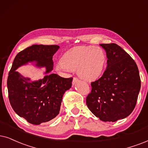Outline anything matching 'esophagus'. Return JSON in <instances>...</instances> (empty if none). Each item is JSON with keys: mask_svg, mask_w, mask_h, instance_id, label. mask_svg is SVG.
<instances>
[{"mask_svg": "<svg viewBox=\"0 0 148 148\" xmlns=\"http://www.w3.org/2000/svg\"><path fill=\"white\" fill-rule=\"evenodd\" d=\"M78 80V78H76V77H74L73 78V81H72V84L73 85H74V84H75L76 82H77Z\"/></svg>", "mask_w": 148, "mask_h": 148, "instance_id": "esophagus-1", "label": "esophagus"}]
</instances>
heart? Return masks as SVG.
<instances>
[{"label": "heart", "instance_id": "1", "mask_svg": "<svg viewBox=\"0 0 148 148\" xmlns=\"http://www.w3.org/2000/svg\"><path fill=\"white\" fill-rule=\"evenodd\" d=\"M57 70H77L80 78L86 80H96L103 72L106 62L105 52L100 47L78 46L63 55Z\"/></svg>", "mask_w": 148, "mask_h": 148}]
</instances>
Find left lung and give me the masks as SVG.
Returning a JSON list of instances; mask_svg holds the SVG:
<instances>
[{"label":"left lung","instance_id":"obj_1","mask_svg":"<svg viewBox=\"0 0 148 148\" xmlns=\"http://www.w3.org/2000/svg\"><path fill=\"white\" fill-rule=\"evenodd\" d=\"M105 50L107 66L102 76L91 82L86 104L103 121L128 117L135 107L141 79L135 61L117 44H100Z\"/></svg>","mask_w":148,"mask_h":148}]
</instances>
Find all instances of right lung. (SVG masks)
<instances>
[{
  "label": "right lung",
  "instance_id": "right-lung-1",
  "mask_svg": "<svg viewBox=\"0 0 148 148\" xmlns=\"http://www.w3.org/2000/svg\"><path fill=\"white\" fill-rule=\"evenodd\" d=\"M59 48L57 45H33L20 51L15 57L7 78L9 102L14 111L30 124L39 125L51 120L59 113L63 96L72 87L73 78L56 74L43 79L29 82L16 70L28 62L35 61L45 67L46 73L53 68L52 57Z\"/></svg>",
  "mask_w": 148,
  "mask_h": 148
}]
</instances>
